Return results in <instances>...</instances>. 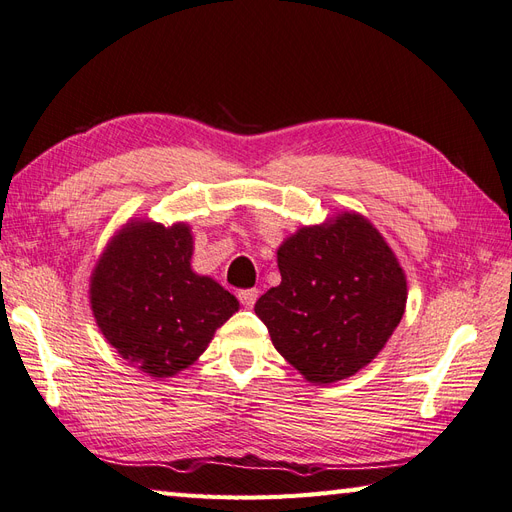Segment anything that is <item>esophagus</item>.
I'll list each match as a JSON object with an SVG mask.
<instances>
[{"label": "esophagus", "instance_id": "obj_1", "mask_svg": "<svg viewBox=\"0 0 512 512\" xmlns=\"http://www.w3.org/2000/svg\"><path fill=\"white\" fill-rule=\"evenodd\" d=\"M237 299L241 301V305L243 307H254V303H256V299H258V290L256 288H245V290H239L237 292Z\"/></svg>", "mask_w": 512, "mask_h": 512}]
</instances>
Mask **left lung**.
I'll use <instances>...</instances> for the list:
<instances>
[{
    "instance_id": "obj_1",
    "label": "left lung",
    "mask_w": 512,
    "mask_h": 512,
    "mask_svg": "<svg viewBox=\"0 0 512 512\" xmlns=\"http://www.w3.org/2000/svg\"><path fill=\"white\" fill-rule=\"evenodd\" d=\"M282 284L256 301L284 359L316 384L356 374L376 359L404 316V269L359 213L305 226L277 250Z\"/></svg>"
}]
</instances>
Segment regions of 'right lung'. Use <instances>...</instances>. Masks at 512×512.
<instances>
[{
    "instance_id": "1",
    "label": "right lung",
    "mask_w": 512,
    "mask_h": 512,
    "mask_svg": "<svg viewBox=\"0 0 512 512\" xmlns=\"http://www.w3.org/2000/svg\"><path fill=\"white\" fill-rule=\"evenodd\" d=\"M192 232L134 222L108 243L91 275V309L123 359L156 378L190 367L239 301L190 267Z\"/></svg>"
}]
</instances>
